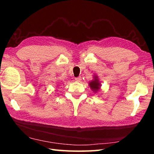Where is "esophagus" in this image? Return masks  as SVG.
I'll return each instance as SVG.
<instances>
[{
	"mask_svg": "<svg viewBox=\"0 0 154 154\" xmlns=\"http://www.w3.org/2000/svg\"><path fill=\"white\" fill-rule=\"evenodd\" d=\"M75 81H76L77 82H80L81 81H82V77H79L76 78V79H75Z\"/></svg>",
	"mask_w": 154,
	"mask_h": 154,
	"instance_id": "34e87169",
	"label": "esophagus"
}]
</instances>
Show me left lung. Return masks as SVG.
Wrapping results in <instances>:
<instances>
[{"label":"left lung","instance_id":"1","mask_svg":"<svg viewBox=\"0 0 154 154\" xmlns=\"http://www.w3.org/2000/svg\"><path fill=\"white\" fill-rule=\"evenodd\" d=\"M93 77L94 79L92 81L89 82V86L94 92L97 93L99 90L100 89V80H99V78L97 75H94Z\"/></svg>","mask_w":154,"mask_h":154}]
</instances>
